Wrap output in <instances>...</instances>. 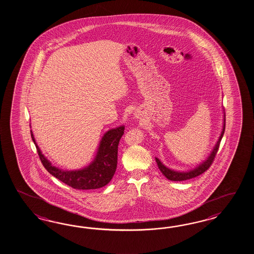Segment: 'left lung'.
Instances as JSON below:
<instances>
[{
	"instance_id": "obj_1",
	"label": "left lung",
	"mask_w": 254,
	"mask_h": 254,
	"mask_svg": "<svg viewBox=\"0 0 254 254\" xmlns=\"http://www.w3.org/2000/svg\"><path fill=\"white\" fill-rule=\"evenodd\" d=\"M225 126H226V115L224 113L222 132H221V134H220L219 138H218L217 142L216 143L214 149L211 151L210 155L207 157V159L205 161H203L202 163H200L198 166H196L194 169H192L191 171H189V172H177V171H174V170H172V169H169L165 165H163L161 163V161L158 158H155L156 159V162L158 164V167L161 170L162 174L168 180H171V181H186V180L194 178V177H196L198 175L204 173L208 168L210 167L212 162L214 161V159H215V157L217 155V150H218V148H219V144H220L223 135H224Z\"/></svg>"
}]
</instances>
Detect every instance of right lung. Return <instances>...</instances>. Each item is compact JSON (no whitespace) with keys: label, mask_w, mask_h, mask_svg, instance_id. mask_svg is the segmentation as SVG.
I'll return each mask as SVG.
<instances>
[{"label":"right lung","mask_w":254,"mask_h":254,"mask_svg":"<svg viewBox=\"0 0 254 254\" xmlns=\"http://www.w3.org/2000/svg\"><path fill=\"white\" fill-rule=\"evenodd\" d=\"M124 130V126L108 130L100 141L94 160L86 167L75 171H63L53 166L38 148L32 130L31 137L40 161L50 174L74 189L90 190L106 186L113 178L118 165V144Z\"/></svg>","instance_id":"obj_1"}]
</instances>
